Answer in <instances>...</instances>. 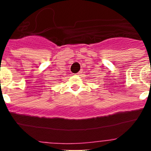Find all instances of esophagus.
<instances>
[{
  "instance_id": "obj_1",
  "label": "esophagus",
  "mask_w": 151,
  "mask_h": 151,
  "mask_svg": "<svg viewBox=\"0 0 151 151\" xmlns=\"http://www.w3.org/2000/svg\"><path fill=\"white\" fill-rule=\"evenodd\" d=\"M81 74H82V72H81V71H80L79 73H77V76H81Z\"/></svg>"
}]
</instances>
